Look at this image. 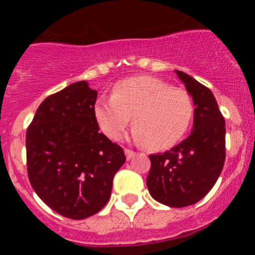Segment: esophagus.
<instances>
[{
  "instance_id": "1",
  "label": "esophagus",
  "mask_w": 255,
  "mask_h": 255,
  "mask_svg": "<svg viewBox=\"0 0 255 255\" xmlns=\"http://www.w3.org/2000/svg\"><path fill=\"white\" fill-rule=\"evenodd\" d=\"M124 153H126V157L127 160H131L133 156H135V152L131 151V149H124Z\"/></svg>"
}]
</instances>
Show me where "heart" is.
<instances>
[{
  "label": "heart",
  "instance_id": "obj_1",
  "mask_svg": "<svg viewBox=\"0 0 255 255\" xmlns=\"http://www.w3.org/2000/svg\"><path fill=\"white\" fill-rule=\"evenodd\" d=\"M94 115L100 131L119 140L132 115V137L155 149H165L180 141L193 118L190 96L167 82L152 77L124 79L114 87L111 98H99Z\"/></svg>",
  "mask_w": 255,
  "mask_h": 255
}]
</instances>
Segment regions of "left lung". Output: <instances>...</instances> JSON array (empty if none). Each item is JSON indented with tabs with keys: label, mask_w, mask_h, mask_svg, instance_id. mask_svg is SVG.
<instances>
[{
	"label": "left lung",
	"mask_w": 255,
	"mask_h": 255,
	"mask_svg": "<svg viewBox=\"0 0 255 255\" xmlns=\"http://www.w3.org/2000/svg\"><path fill=\"white\" fill-rule=\"evenodd\" d=\"M194 104L193 128L181 143L149 155L147 177L156 201L172 208L193 205L214 186L225 163V119L209 88L174 70Z\"/></svg>",
	"instance_id": "8db88e82"
}]
</instances>
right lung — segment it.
Returning a JSON list of instances; mask_svg holds the SVG:
<instances>
[{
	"label": "right lung",
	"mask_w": 255,
	"mask_h": 255,
	"mask_svg": "<svg viewBox=\"0 0 255 255\" xmlns=\"http://www.w3.org/2000/svg\"><path fill=\"white\" fill-rule=\"evenodd\" d=\"M96 96L86 81L71 83L42 102L26 132L30 184L46 205L71 220L107 204L126 161L122 147L99 132Z\"/></svg>",
	"instance_id": "1"
}]
</instances>
